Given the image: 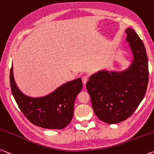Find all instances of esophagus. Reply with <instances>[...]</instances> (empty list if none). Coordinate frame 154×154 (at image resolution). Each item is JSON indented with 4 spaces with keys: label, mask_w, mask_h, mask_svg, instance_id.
Listing matches in <instances>:
<instances>
[{
    "label": "esophagus",
    "mask_w": 154,
    "mask_h": 154,
    "mask_svg": "<svg viewBox=\"0 0 154 154\" xmlns=\"http://www.w3.org/2000/svg\"><path fill=\"white\" fill-rule=\"evenodd\" d=\"M82 79L83 84L85 85V84H86V82H88V77L87 76H86V75H84V76H83L82 77Z\"/></svg>",
    "instance_id": "obj_1"
}]
</instances>
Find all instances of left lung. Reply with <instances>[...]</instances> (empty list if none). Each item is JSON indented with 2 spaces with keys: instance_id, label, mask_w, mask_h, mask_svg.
Returning <instances> with one entry per match:
<instances>
[{
  "instance_id": "left-lung-1",
  "label": "left lung",
  "mask_w": 154,
  "mask_h": 154,
  "mask_svg": "<svg viewBox=\"0 0 154 154\" xmlns=\"http://www.w3.org/2000/svg\"><path fill=\"white\" fill-rule=\"evenodd\" d=\"M125 33L133 57L130 66L120 72L99 70L86 83L95 114L109 124L128 119L143 101L148 85V60L144 44L132 28L127 29Z\"/></svg>"
}]
</instances>
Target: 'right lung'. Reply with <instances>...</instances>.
Here are the masks:
<instances>
[{"instance_id": "right-lung-1", "label": "right lung", "mask_w": 154, "mask_h": 154, "mask_svg": "<svg viewBox=\"0 0 154 154\" xmlns=\"http://www.w3.org/2000/svg\"><path fill=\"white\" fill-rule=\"evenodd\" d=\"M10 86L19 108L31 123L42 128L62 130L72 120L75 100L82 89V82L78 78L63 84L45 96L29 97L16 85L12 65Z\"/></svg>"}]
</instances>
